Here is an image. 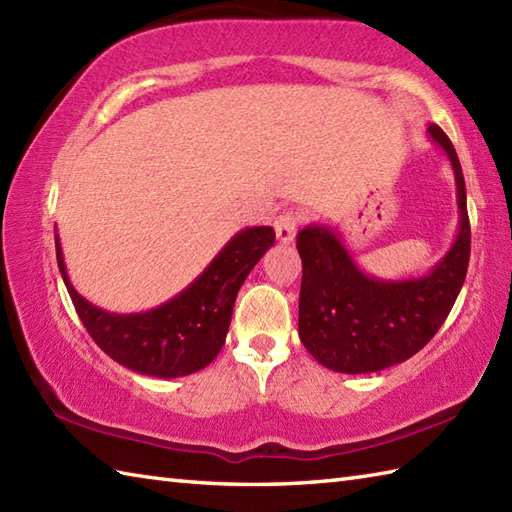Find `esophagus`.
<instances>
[{
    "instance_id": "34e87169",
    "label": "esophagus",
    "mask_w": 512,
    "mask_h": 512,
    "mask_svg": "<svg viewBox=\"0 0 512 512\" xmlns=\"http://www.w3.org/2000/svg\"><path fill=\"white\" fill-rule=\"evenodd\" d=\"M297 226H299V215L297 213H284L275 220V233L281 244H290L297 235Z\"/></svg>"
}]
</instances>
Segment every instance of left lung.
Here are the masks:
<instances>
[{"label":"left lung","instance_id":"1","mask_svg":"<svg viewBox=\"0 0 512 512\" xmlns=\"http://www.w3.org/2000/svg\"><path fill=\"white\" fill-rule=\"evenodd\" d=\"M427 136L451 162L460 213L451 248L427 273L369 275L328 224H308L297 235L303 264L299 339L332 372L372 374L407 361L433 339L460 295L471 255L464 176L449 136L438 125H429Z\"/></svg>","mask_w":512,"mask_h":512}]
</instances>
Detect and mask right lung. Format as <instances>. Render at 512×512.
<instances>
[{
    "mask_svg": "<svg viewBox=\"0 0 512 512\" xmlns=\"http://www.w3.org/2000/svg\"><path fill=\"white\" fill-rule=\"evenodd\" d=\"M273 244V226L242 228L176 297L145 312L118 314L94 306L74 290L61 239L54 235L63 284L94 343L116 363L154 378L189 376L220 354L237 292Z\"/></svg>",
    "mask_w": 512,
    "mask_h": 512,
    "instance_id": "add662e5",
    "label": "right lung"
}]
</instances>
